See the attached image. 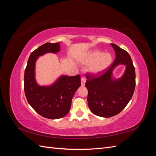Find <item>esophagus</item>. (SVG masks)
Returning a JSON list of instances; mask_svg holds the SVG:
<instances>
[{
    "label": "esophagus",
    "instance_id": "esophagus-1",
    "mask_svg": "<svg viewBox=\"0 0 156 156\" xmlns=\"http://www.w3.org/2000/svg\"><path fill=\"white\" fill-rule=\"evenodd\" d=\"M81 85L84 86V84H85V83H86V79L84 78V77H82L81 79Z\"/></svg>",
    "mask_w": 156,
    "mask_h": 156
}]
</instances>
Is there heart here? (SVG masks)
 Here are the masks:
<instances>
[{
  "label": "heart",
  "instance_id": "obj_1",
  "mask_svg": "<svg viewBox=\"0 0 156 156\" xmlns=\"http://www.w3.org/2000/svg\"><path fill=\"white\" fill-rule=\"evenodd\" d=\"M112 62V56L109 53H103L100 51H94L90 53L82 60L86 66H90V71L94 74H100L109 67Z\"/></svg>",
  "mask_w": 156,
  "mask_h": 156
}]
</instances>
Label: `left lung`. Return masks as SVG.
<instances>
[{
  "label": "left lung",
  "mask_w": 156,
  "mask_h": 156,
  "mask_svg": "<svg viewBox=\"0 0 156 156\" xmlns=\"http://www.w3.org/2000/svg\"><path fill=\"white\" fill-rule=\"evenodd\" d=\"M116 53L113 63L100 75H87L88 104L93 114L109 118L120 113L129 103L135 88V70L130 55L124 49L111 44ZM119 64L126 65L125 74L113 80L112 71Z\"/></svg>",
  "instance_id": "left-lung-1"
}]
</instances>
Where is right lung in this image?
<instances>
[{
    "label": "right lung",
    "mask_w": 156,
    "mask_h": 156,
    "mask_svg": "<svg viewBox=\"0 0 156 156\" xmlns=\"http://www.w3.org/2000/svg\"><path fill=\"white\" fill-rule=\"evenodd\" d=\"M59 43H46L32 52L24 75L27 100L39 115L46 119H58L65 116L71 108L75 92L81 86L80 75H62L51 86L41 87L35 80V63L38 56L47 53H58Z\"/></svg>",
    "instance_id": "obj_1"
}]
</instances>
